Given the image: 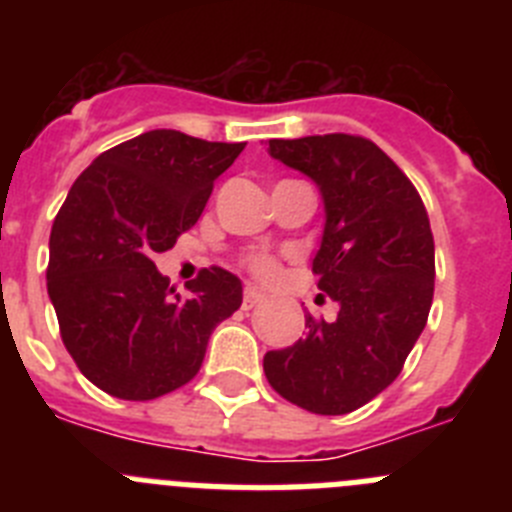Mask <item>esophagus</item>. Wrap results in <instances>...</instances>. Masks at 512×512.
<instances>
[{"label": "esophagus", "mask_w": 512, "mask_h": 512, "mask_svg": "<svg viewBox=\"0 0 512 512\" xmlns=\"http://www.w3.org/2000/svg\"><path fill=\"white\" fill-rule=\"evenodd\" d=\"M261 300H264V292H261V289L246 287V292H243V307H256Z\"/></svg>", "instance_id": "34e87169"}]
</instances>
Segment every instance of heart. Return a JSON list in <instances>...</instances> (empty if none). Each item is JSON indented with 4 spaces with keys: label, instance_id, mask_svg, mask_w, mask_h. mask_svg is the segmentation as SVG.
Returning a JSON list of instances; mask_svg holds the SVG:
<instances>
[{
    "label": "heart",
    "instance_id": "1",
    "mask_svg": "<svg viewBox=\"0 0 512 512\" xmlns=\"http://www.w3.org/2000/svg\"><path fill=\"white\" fill-rule=\"evenodd\" d=\"M248 266H251L253 274H256V277H261V279H274V277H277V271H279V266L274 264L271 259H266V256H256V259L248 261Z\"/></svg>",
    "mask_w": 512,
    "mask_h": 512
}]
</instances>
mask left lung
Returning a JSON list of instances; mask_svg holds the SVG:
<instances>
[{
    "label": "left lung",
    "mask_w": 512,
    "mask_h": 512,
    "mask_svg": "<svg viewBox=\"0 0 512 512\" xmlns=\"http://www.w3.org/2000/svg\"><path fill=\"white\" fill-rule=\"evenodd\" d=\"M266 151L318 187L325 223L312 271L338 315H305V338L266 351L264 374L297 408L346 415L395 382L423 333L436 282L428 212L372 140L307 135Z\"/></svg>",
    "instance_id": "1"
}]
</instances>
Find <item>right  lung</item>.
<instances>
[{
    "mask_svg": "<svg viewBox=\"0 0 512 512\" xmlns=\"http://www.w3.org/2000/svg\"><path fill=\"white\" fill-rule=\"evenodd\" d=\"M246 143L151 130L104 151L71 187L51 230L48 297L81 374L120 400H156L200 372L241 279L205 269L182 297L158 253L197 223L212 184Z\"/></svg>",
    "mask_w": 512,
    "mask_h": 512,
    "instance_id": "1",
    "label": "right lung"
}]
</instances>
